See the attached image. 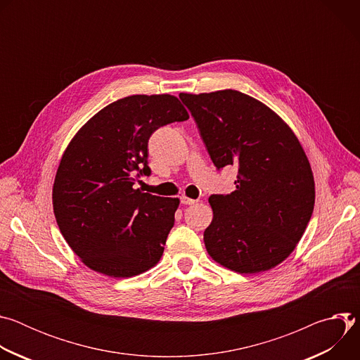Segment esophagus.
I'll return each instance as SVG.
<instances>
[{
    "label": "esophagus",
    "instance_id": "obj_1",
    "mask_svg": "<svg viewBox=\"0 0 360 360\" xmlns=\"http://www.w3.org/2000/svg\"><path fill=\"white\" fill-rule=\"evenodd\" d=\"M196 202H198V199H192V198H188V196H182L181 198V203L182 205H193Z\"/></svg>",
    "mask_w": 360,
    "mask_h": 360
}]
</instances>
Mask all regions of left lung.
<instances>
[{"mask_svg": "<svg viewBox=\"0 0 360 360\" xmlns=\"http://www.w3.org/2000/svg\"><path fill=\"white\" fill-rule=\"evenodd\" d=\"M179 98L214 165L238 167L236 189L210 196L208 253L239 274L275 268L293 252L314 212L315 181L300 142L278 114L239 91Z\"/></svg>", "mask_w": 360, "mask_h": 360, "instance_id": "8db88e82", "label": "left lung"}]
</instances>
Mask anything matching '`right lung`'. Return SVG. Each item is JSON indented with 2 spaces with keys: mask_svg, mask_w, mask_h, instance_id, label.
<instances>
[{
  "mask_svg": "<svg viewBox=\"0 0 360 360\" xmlns=\"http://www.w3.org/2000/svg\"><path fill=\"white\" fill-rule=\"evenodd\" d=\"M188 118L174 95H131L102 108L71 139L56 175L53 207L64 239L89 269L131 278L161 259L179 199L134 185L150 174L149 136Z\"/></svg>",
  "mask_w": 360,
  "mask_h": 360,
  "instance_id": "obj_1",
  "label": "right lung"
}]
</instances>
